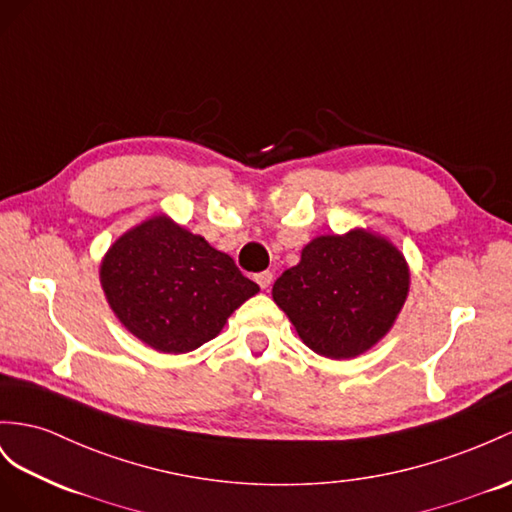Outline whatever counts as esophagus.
<instances>
[{"label":"esophagus","instance_id":"obj_1","mask_svg":"<svg viewBox=\"0 0 512 512\" xmlns=\"http://www.w3.org/2000/svg\"><path fill=\"white\" fill-rule=\"evenodd\" d=\"M255 281L259 283L261 290H268V287L272 285V272H270V270H264V272L255 274Z\"/></svg>","mask_w":512,"mask_h":512}]
</instances>
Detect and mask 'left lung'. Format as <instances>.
<instances>
[{
	"mask_svg": "<svg viewBox=\"0 0 512 512\" xmlns=\"http://www.w3.org/2000/svg\"><path fill=\"white\" fill-rule=\"evenodd\" d=\"M411 272L389 240L365 229L311 240L272 285L305 346L329 359L370 350L396 322Z\"/></svg>",
	"mask_w": 512,
	"mask_h": 512,
	"instance_id": "8db88e82",
	"label": "left lung"
}]
</instances>
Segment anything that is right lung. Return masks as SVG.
<instances>
[{
  "label": "right lung",
  "instance_id": "1",
  "mask_svg": "<svg viewBox=\"0 0 512 512\" xmlns=\"http://www.w3.org/2000/svg\"><path fill=\"white\" fill-rule=\"evenodd\" d=\"M116 318L142 344L181 355L214 339L259 285L201 235L153 216L116 240L101 261Z\"/></svg>",
  "mask_w": 512,
  "mask_h": 512
}]
</instances>
